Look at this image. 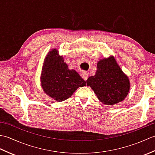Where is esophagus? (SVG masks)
<instances>
[{"instance_id": "esophagus-1", "label": "esophagus", "mask_w": 155, "mask_h": 155, "mask_svg": "<svg viewBox=\"0 0 155 155\" xmlns=\"http://www.w3.org/2000/svg\"><path fill=\"white\" fill-rule=\"evenodd\" d=\"M81 77H82V78H83L84 81H87V78H88V74H87V72H83V73H82V74H81Z\"/></svg>"}]
</instances>
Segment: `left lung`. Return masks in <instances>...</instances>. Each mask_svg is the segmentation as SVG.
Listing matches in <instances>:
<instances>
[{
    "mask_svg": "<svg viewBox=\"0 0 155 155\" xmlns=\"http://www.w3.org/2000/svg\"><path fill=\"white\" fill-rule=\"evenodd\" d=\"M94 76L88 77L87 85L91 87L102 103L113 105L123 101L130 88L128 77L122 71L113 56L97 62Z\"/></svg>",
    "mask_w": 155,
    "mask_h": 155,
    "instance_id": "left-lung-1",
    "label": "left lung"
}]
</instances>
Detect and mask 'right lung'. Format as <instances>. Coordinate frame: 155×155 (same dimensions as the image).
<instances>
[{"label":"right lung","instance_id":"obj_1","mask_svg":"<svg viewBox=\"0 0 155 155\" xmlns=\"http://www.w3.org/2000/svg\"><path fill=\"white\" fill-rule=\"evenodd\" d=\"M41 84L45 93L52 99L62 102L71 97L78 87L86 85L79 74L68 69L62 56L56 48L46 56L41 74Z\"/></svg>","mask_w":155,"mask_h":155}]
</instances>
